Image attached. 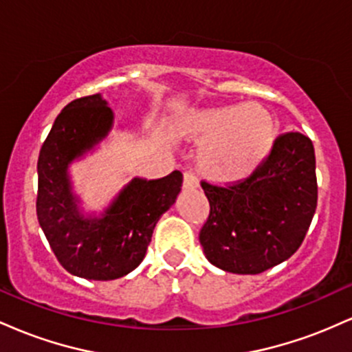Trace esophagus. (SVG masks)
Listing matches in <instances>:
<instances>
[{
  "label": "esophagus",
  "mask_w": 352,
  "mask_h": 352,
  "mask_svg": "<svg viewBox=\"0 0 352 352\" xmlns=\"http://www.w3.org/2000/svg\"><path fill=\"white\" fill-rule=\"evenodd\" d=\"M197 187H199V180H197V177L193 175V173L185 172L184 173V188L185 190H193Z\"/></svg>",
  "instance_id": "34e87169"
}]
</instances>
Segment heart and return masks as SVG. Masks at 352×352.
<instances>
[{
    "mask_svg": "<svg viewBox=\"0 0 352 352\" xmlns=\"http://www.w3.org/2000/svg\"><path fill=\"white\" fill-rule=\"evenodd\" d=\"M173 132L200 144L197 165L218 184H235L253 175L278 140L276 120L256 102L190 109L175 120Z\"/></svg>",
    "mask_w": 352,
    "mask_h": 352,
    "instance_id": "obj_1",
    "label": "heart"
}]
</instances>
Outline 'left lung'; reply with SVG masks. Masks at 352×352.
I'll list each match as a JSON object with an SVG mask.
<instances>
[{"instance_id": "8db88e82", "label": "left lung", "mask_w": 352, "mask_h": 352, "mask_svg": "<svg viewBox=\"0 0 352 352\" xmlns=\"http://www.w3.org/2000/svg\"><path fill=\"white\" fill-rule=\"evenodd\" d=\"M201 188L210 201L200 232L207 260L228 273H263L300 248L316 212L313 142L283 134L250 179L227 188L201 182Z\"/></svg>"}]
</instances>
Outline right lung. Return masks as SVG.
I'll return each mask as SVG.
<instances>
[{
  "label": "right lung",
  "instance_id": "right-lung-1",
  "mask_svg": "<svg viewBox=\"0 0 352 352\" xmlns=\"http://www.w3.org/2000/svg\"><path fill=\"white\" fill-rule=\"evenodd\" d=\"M114 120L102 94L72 100L56 117L38 159L39 225L59 263L84 280L111 281L134 272L184 180L179 170L162 179L134 177L106 207L86 210L71 165L98 151Z\"/></svg>",
  "mask_w": 352,
  "mask_h": 352
}]
</instances>
